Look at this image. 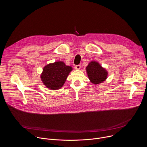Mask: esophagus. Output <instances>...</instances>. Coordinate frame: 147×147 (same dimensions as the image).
<instances>
[{"label": "esophagus", "instance_id": "obj_1", "mask_svg": "<svg viewBox=\"0 0 147 147\" xmlns=\"http://www.w3.org/2000/svg\"><path fill=\"white\" fill-rule=\"evenodd\" d=\"M75 68H76V70H80V69H81V65H76V67H75Z\"/></svg>", "mask_w": 147, "mask_h": 147}]
</instances>
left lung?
Returning <instances> with one entry per match:
<instances>
[{
  "instance_id": "left-lung-1",
  "label": "left lung",
  "mask_w": 147,
  "mask_h": 147,
  "mask_svg": "<svg viewBox=\"0 0 147 147\" xmlns=\"http://www.w3.org/2000/svg\"><path fill=\"white\" fill-rule=\"evenodd\" d=\"M86 71L90 82L94 85L103 82L108 77L107 70L95 61L89 63L86 67Z\"/></svg>"
}]
</instances>
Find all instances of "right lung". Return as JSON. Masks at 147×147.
<instances>
[{
  "label": "right lung",
  "instance_id": "obj_1",
  "mask_svg": "<svg viewBox=\"0 0 147 147\" xmlns=\"http://www.w3.org/2000/svg\"><path fill=\"white\" fill-rule=\"evenodd\" d=\"M73 70L71 66H67L63 61L50 63L43 67L40 78L43 84L50 90L61 88Z\"/></svg>",
  "mask_w": 147,
  "mask_h": 147
}]
</instances>
